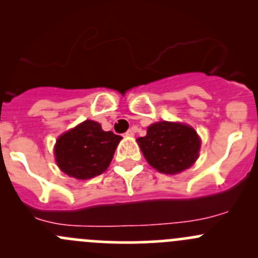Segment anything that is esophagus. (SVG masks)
<instances>
[{"mask_svg": "<svg viewBox=\"0 0 258 258\" xmlns=\"http://www.w3.org/2000/svg\"><path fill=\"white\" fill-rule=\"evenodd\" d=\"M124 135H126V136H128V137H132L135 135V131H134V130H128V131H127Z\"/></svg>", "mask_w": 258, "mask_h": 258, "instance_id": "1", "label": "esophagus"}]
</instances>
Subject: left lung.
Wrapping results in <instances>:
<instances>
[{
  "mask_svg": "<svg viewBox=\"0 0 258 258\" xmlns=\"http://www.w3.org/2000/svg\"><path fill=\"white\" fill-rule=\"evenodd\" d=\"M147 162L158 172L175 175L191 167L199 157L201 141L192 127L161 121L137 139Z\"/></svg>",
  "mask_w": 258,
  "mask_h": 258,
  "instance_id": "left-lung-1",
  "label": "left lung"
}]
</instances>
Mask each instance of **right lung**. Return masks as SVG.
<instances>
[{"label": "right lung", "instance_id": "1", "mask_svg": "<svg viewBox=\"0 0 258 258\" xmlns=\"http://www.w3.org/2000/svg\"><path fill=\"white\" fill-rule=\"evenodd\" d=\"M121 139L87 119L59 136L54 146L56 162L62 172L71 177L92 178L107 170Z\"/></svg>", "mask_w": 258, "mask_h": 258}]
</instances>
